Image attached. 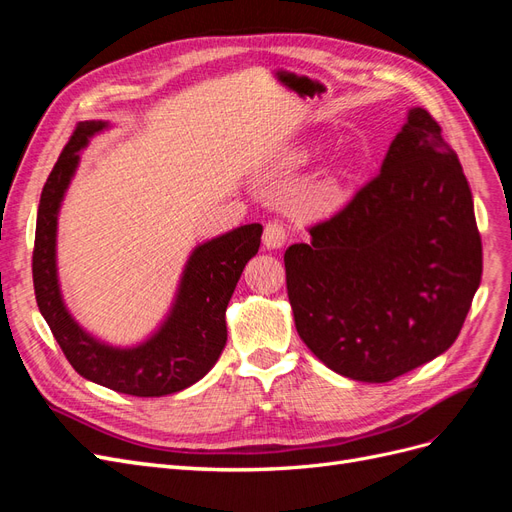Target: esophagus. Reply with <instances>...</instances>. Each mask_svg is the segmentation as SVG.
<instances>
[{
    "label": "esophagus",
    "instance_id": "1",
    "mask_svg": "<svg viewBox=\"0 0 512 512\" xmlns=\"http://www.w3.org/2000/svg\"><path fill=\"white\" fill-rule=\"evenodd\" d=\"M288 239V230L282 222H269L265 226V235H262V243H265L269 250H277V247H282Z\"/></svg>",
    "mask_w": 512,
    "mask_h": 512
}]
</instances>
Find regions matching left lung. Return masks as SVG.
I'll return each instance as SVG.
<instances>
[{
	"label": "left lung",
	"instance_id": "left-lung-1",
	"mask_svg": "<svg viewBox=\"0 0 512 512\" xmlns=\"http://www.w3.org/2000/svg\"><path fill=\"white\" fill-rule=\"evenodd\" d=\"M284 254L294 327L329 369L389 382L453 346L483 275L474 200L425 108L380 173Z\"/></svg>",
	"mask_w": 512,
	"mask_h": 512
}]
</instances>
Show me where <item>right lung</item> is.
Wrapping results in <instances>:
<instances>
[{"mask_svg":"<svg viewBox=\"0 0 512 512\" xmlns=\"http://www.w3.org/2000/svg\"><path fill=\"white\" fill-rule=\"evenodd\" d=\"M104 128V121H81L42 188L32 258L36 301L61 352L83 378L123 395L162 397L188 389L220 359L228 335L226 307L247 260L258 252L262 226H239L196 247L170 314L147 342L115 348L91 337L61 299L55 245L59 207L79 166V151Z\"/></svg>","mask_w":512,"mask_h":512,"instance_id":"right-lung-1","label":"right lung"}]
</instances>
